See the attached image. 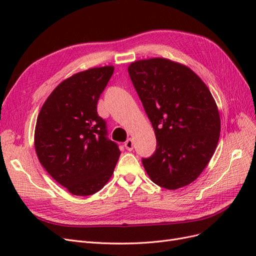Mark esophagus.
Here are the masks:
<instances>
[{"label": "esophagus", "mask_w": 256, "mask_h": 256, "mask_svg": "<svg viewBox=\"0 0 256 256\" xmlns=\"http://www.w3.org/2000/svg\"><path fill=\"white\" fill-rule=\"evenodd\" d=\"M125 147H126V150L129 152L134 150V141L131 140V138H128V140L125 142Z\"/></svg>", "instance_id": "esophagus-1"}]
</instances>
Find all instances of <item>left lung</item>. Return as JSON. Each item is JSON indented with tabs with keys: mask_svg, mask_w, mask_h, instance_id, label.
<instances>
[{
	"mask_svg": "<svg viewBox=\"0 0 256 256\" xmlns=\"http://www.w3.org/2000/svg\"><path fill=\"white\" fill-rule=\"evenodd\" d=\"M130 79L156 134V150L142 164L150 180L175 190L194 182L220 136L218 108L190 68L166 58L134 62Z\"/></svg>",
	"mask_w": 256,
	"mask_h": 256,
	"instance_id": "obj_1",
	"label": "left lung"
}]
</instances>
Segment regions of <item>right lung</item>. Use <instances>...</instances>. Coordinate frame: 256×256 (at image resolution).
Wrapping results in <instances>:
<instances>
[{"label": "right lung", "mask_w": 256, "mask_h": 256, "mask_svg": "<svg viewBox=\"0 0 256 256\" xmlns=\"http://www.w3.org/2000/svg\"><path fill=\"white\" fill-rule=\"evenodd\" d=\"M114 67L90 68L58 84L38 114L37 157L54 180L74 196H90L113 174L120 150L108 138L97 104Z\"/></svg>", "instance_id": "obj_1"}]
</instances>
